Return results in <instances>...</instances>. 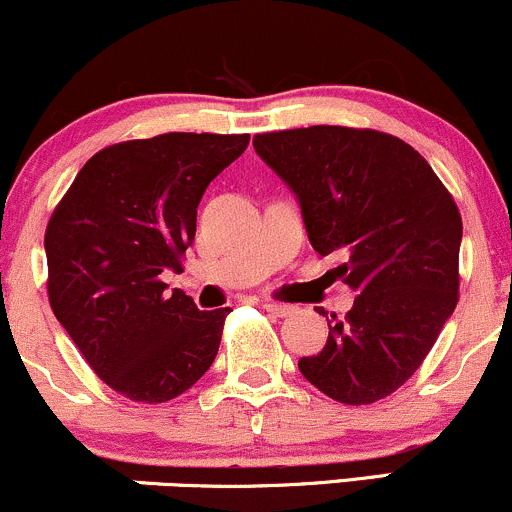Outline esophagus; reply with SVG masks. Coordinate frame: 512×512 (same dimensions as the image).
Returning a JSON list of instances; mask_svg holds the SVG:
<instances>
[{
	"mask_svg": "<svg viewBox=\"0 0 512 512\" xmlns=\"http://www.w3.org/2000/svg\"><path fill=\"white\" fill-rule=\"evenodd\" d=\"M263 309H266V312H271V314H275V317H287V314H292V307L290 304H280V302H263L261 304Z\"/></svg>",
	"mask_w": 512,
	"mask_h": 512,
	"instance_id": "esophagus-1",
	"label": "esophagus"
}]
</instances>
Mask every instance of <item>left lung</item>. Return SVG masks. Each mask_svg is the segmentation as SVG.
<instances>
[{"mask_svg": "<svg viewBox=\"0 0 512 512\" xmlns=\"http://www.w3.org/2000/svg\"><path fill=\"white\" fill-rule=\"evenodd\" d=\"M254 149L300 203L314 251H343L358 292L346 319L324 307L329 338L300 372L341 404H372L401 387L457 304L462 217L411 145L341 125L266 132Z\"/></svg>", "mask_w": 512, "mask_h": 512, "instance_id": "obj_1", "label": "left lung"}]
</instances>
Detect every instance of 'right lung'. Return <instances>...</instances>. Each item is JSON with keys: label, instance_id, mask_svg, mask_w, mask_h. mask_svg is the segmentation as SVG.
Returning <instances> with one entry per match:
<instances>
[{"label": "right lung", "instance_id": "1", "mask_svg": "<svg viewBox=\"0 0 512 512\" xmlns=\"http://www.w3.org/2000/svg\"><path fill=\"white\" fill-rule=\"evenodd\" d=\"M249 135L166 132L101 149L45 229L48 295L86 363L118 394L162 404L210 370L232 309L200 312L181 271L200 198Z\"/></svg>", "mask_w": 512, "mask_h": 512}]
</instances>
